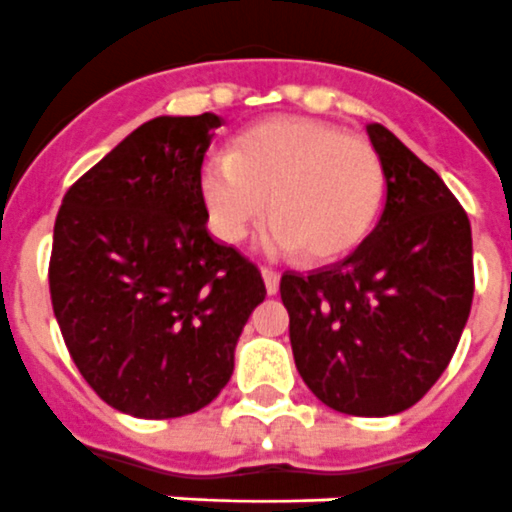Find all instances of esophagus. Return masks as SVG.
Masks as SVG:
<instances>
[{
  "label": "esophagus",
  "instance_id": "1",
  "mask_svg": "<svg viewBox=\"0 0 512 512\" xmlns=\"http://www.w3.org/2000/svg\"><path fill=\"white\" fill-rule=\"evenodd\" d=\"M263 281H265V289H268V294H276L278 283H281V276H278L276 270L263 268Z\"/></svg>",
  "mask_w": 512,
  "mask_h": 512
}]
</instances>
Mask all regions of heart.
Returning a JSON list of instances; mask_svg holds the SVG:
<instances>
[{
	"instance_id": "obj_1",
	"label": "heart",
	"mask_w": 512,
	"mask_h": 512,
	"mask_svg": "<svg viewBox=\"0 0 512 512\" xmlns=\"http://www.w3.org/2000/svg\"><path fill=\"white\" fill-rule=\"evenodd\" d=\"M197 187L221 242L247 239L270 210V252L333 260L372 229L385 171L362 137L320 119L278 117L242 132L229 156L205 158Z\"/></svg>"
}]
</instances>
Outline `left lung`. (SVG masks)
Returning <instances> with one entry per match:
<instances>
[{"instance_id":"1","label":"left lung","mask_w":512,"mask_h":512,"mask_svg":"<svg viewBox=\"0 0 512 512\" xmlns=\"http://www.w3.org/2000/svg\"><path fill=\"white\" fill-rule=\"evenodd\" d=\"M385 171V210L341 263L286 270L294 362L325 406L351 416L406 411L440 380L474 299L466 210L427 163L367 124Z\"/></svg>"}]
</instances>
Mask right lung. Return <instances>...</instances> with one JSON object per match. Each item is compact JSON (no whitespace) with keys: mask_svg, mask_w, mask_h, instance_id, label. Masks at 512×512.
I'll list each match as a JSON object with an SVG mask.
<instances>
[{"mask_svg":"<svg viewBox=\"0 0 512 512\" xmlns=\"http://www.w3.org/2000/svg\"><path fill=\"white\" fill-rule=\"evenodd\" d=\"M223 119L156 117L72 184L54 223L49 291L72 362L137 419L208 406L265 299L255 263L210 239L197 176Z\"/></svg>","mask_w":512,"mask_h":512,"instance_id":"1","label":"right lung"}]
</instances>
